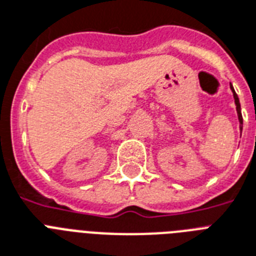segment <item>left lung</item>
I'll list each match as a JSON object with an SVG mask.
<instances>
[{"label": "left lung", "instance_id": "obj_1", "mask_svg": "<svg viewBox=\"0 0 256 256\" xmlns=\"http://www.w3.org/2000/svg\"><path fill=\"white\" fill-rule=\"evenodd\" d=\"M230 88H231V90H232V94H234V100H235V104H236V112H238L239 122L243 124V118H242V112H240V104H239V98H238V96H236V92H235L232 85H230ZM240 130H242V128H240Z\"/></svg>", "mask_w": 256, "mask_h": 256}]
</instances>
